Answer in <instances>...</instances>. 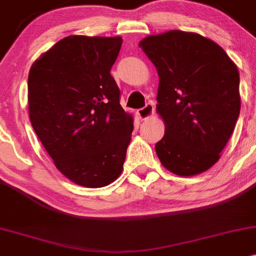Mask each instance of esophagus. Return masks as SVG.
I'll return each instance as SVG.
<instances>
[{"instance_id": "1", "label": "esophagus", "mask_w": 256, "mask_h": 256, "mask_svg": "<svg viewBox=\"0 0 256 256\" xmlns=\"http://www.w3.org/2000/svg\"><path fill=\"white\" fill-rule=\"evenodd\" d=\"M152 114H154L152 102H148L144 107H142V108L138 110V116L140 120H146V118L152 116Z\"/></svg>"}]
</instances>
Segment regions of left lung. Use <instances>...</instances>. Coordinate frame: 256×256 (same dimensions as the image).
<instances>
[{
	"label": "left lung",
	"mask_w": 256,
	"mask_h": 256,
	"mask_svg": "<svg viewBox=\"0 0 256 256\" xmlns=\"http://www.w3.org/2000/svg\"><path fill=\"white\" fill-rule=\"evenodd\" d=\"M158 70V112L164 136L155 150L178 176H194L220 158L240 112L239 73L224 48L195 32L171 30L139 42Z\"/></svg>",
	"instance_id": "8db88e82"
}]
</instances>
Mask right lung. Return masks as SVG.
<instances>
[{
	"instance_id": "obj_1",
	"label": "right lung",
	"mask_w": 256,
	"mask_h": 256,
	"mask_svg": "<svg viewBox=\"0 0 256 256\" xmlns=\"http://www.w3.org/2000/svg\"><path fill=\"white\" fill-rule=\"evenodd\" d=\"M122 39L72 35L32 63L28 78L32 128L58 171L100 188L123 168L133 117L111 76Z\"/></svg>"
}]
</instances>
